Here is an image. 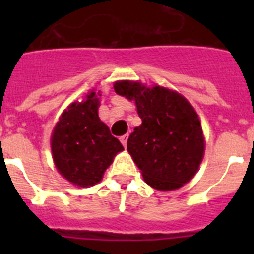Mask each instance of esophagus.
I'll list each match as a JSON object with an SVG mask.
<instances>
[{"label": "esophagus", "instance_id": "34e87169", "mask_svg": "<svg viewBox=\"0 0 254 254\" xmlns=\"http://www.w3.org/2000/svg\"><path fill=\"white\" fill-rule=\"evenodd\" d=\"M127 138H128V134H123V136H121V142H122L123 146H127Z\"/></svg>", "mask_w": 254, "mask_h": 254}]
</instances>
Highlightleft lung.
Instances as JSON below:
<instances>
[{"label":"left lung","instance_id":"obj_1","mask_svg":"<svg viewBox=\"0 0 254 254\" xmlns=\"http://www.w3.org/2000/svg\"><path fill=\"white\" fill-rule=\"evenodd\" d=\"M117 94L134 100L141 126L127 141V150L145 182L160 190L182 187L196 174L205 151L202 127L193 107L176 91L118 81Z\"/></svg>","mask_w":254,"mask_h":254}]
</instances>
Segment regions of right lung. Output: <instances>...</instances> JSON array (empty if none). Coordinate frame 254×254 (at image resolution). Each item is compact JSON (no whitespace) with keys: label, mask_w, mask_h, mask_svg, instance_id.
I'll list each match as a JSON object with an SVG mask.
<instances>
[{"label":"right lung","mask_w":254,"mask_h":254,"mask_svg":"<svg viewBox=\"0 0 254 254\" xmlns=\"http://www.w3.org/2000/svg\"><path fill=\"white\" fill-rule=\"evenodd\" d=\"M95 93L82 103H72L52 134V152L58 172L80 187L99 183L114 155L123 150L118 138L98 116Z\"/></svg>","instance_id":"obj_1"}]
</instances>
